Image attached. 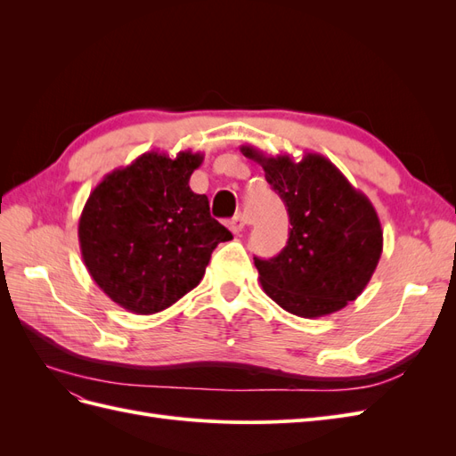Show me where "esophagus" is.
<instances>
[{"label": "esophagus", "mask_w": 456, "mask_h": 456, "mask_svg": "<svg viewBox=\"0 0 456 456\" xmlns=\"http://www.w3.org/2000/svg\"><path fill=\"white\" fill-rule=\"evenodd\" d=\"M228 226H230V230L233 232V233H240V232H243V228H245V218H243V215H236L233 216L230 223H228Z\"/></svg>", "instance_id": "1"}]
</instances>
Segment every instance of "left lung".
<instances>
[{
	"mask_svg": "<svg viewBox=\"0 0 456 456\" xmlns=\"http://www.w3.org/2000/svg\"><path fill=\"white\" fill-rule=\"evenodd\" d=\"M241 154L262 165L291 223L278 256H255L265 293L300 317L342 310L363 293L382 255L375 207L320 154L295 161L266 158L253 146H241Z\"/></svg>",
	"mask_w": 456,
	"mask_h": 456,
	"instance_id": "left-lung-1",
	"label": "left lung"
}]
</instances>
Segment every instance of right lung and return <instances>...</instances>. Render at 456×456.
I'll return each mask as SVG.
<instances>
[{"mask_svg":"<svg viewBox=\"0 0 456 456\" xmlns=\"http://www.w3.org/2000/svg\"><path fill=\"white\" fill-rule=\"evenodd\" d=\"M203 154L146 151L108 173L81 211L79 249L94 283L133 314L169 308L203 280L215 247L232 233L194 194Z\"/></svg>","mask_w":456,"mask_h":456,"instance_id":"obj_1","label":"right lung"}]
</instances>
